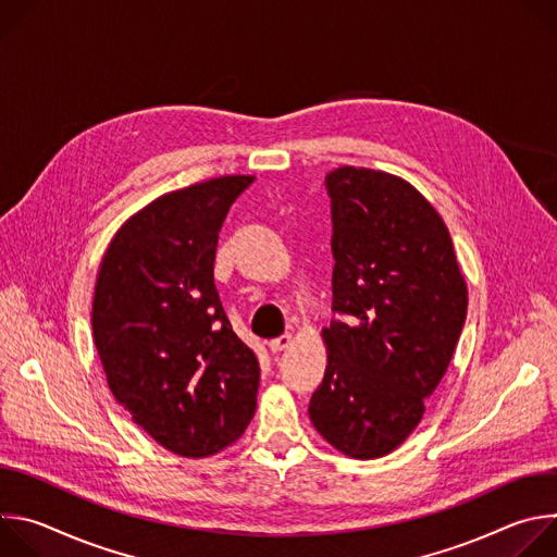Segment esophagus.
<instances>
[{
	"instance_id": "obj_1",
	"label": "esophagus",
	"mask_w": 557,
	"mask_h": 557,
	"mask_svg": "<svg viewBox=\"0 0 557 557\" xmlns=\"http://www.w3.org/2000/svg\"><path fill=\"white\" fill-rule=\"evenodd\" d=\"M290 342H293V337L290 335H282V337H277V339H271L269 342V350L275 355V352H282V350H286L288 346H290Z\"/></svg>"
}]
</instances>
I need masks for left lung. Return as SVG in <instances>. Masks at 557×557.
<instances>
[{"instance_id":"1","label":"left lung","mask_w":557,"mask_h":557,"mask_svg":"<svg viewBox=\"0 0 557 557\" xmlns=\"http://www.w3.org/2000/svg\"><path fill=\"white\" fill-rule=\"evenodd\" d=\"M333 213L329 366L308 414L335 449L379 458L421 423L467 317V284L438 211L404 178L326 176Z\"/></svg>"}]
</instances>
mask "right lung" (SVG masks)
Instances as JSON below:
<instances>
[{"instance_id":"obj_1","label":"right lung","mask_w":557,"mask_h":557,"mask_svg":"<svg viewBox=\"0 0 557 557\" xmlns=\"http://www.w3.org/2000/svg\"><path fill=\"white\" fill-rule=\"evenodd\" d=\"M253 176H220L156 198L112 237L92 335L114 399L158 445L211 456L256 414L260 363L213 284L218 231Z\"/></svg>"}]
</instances>
